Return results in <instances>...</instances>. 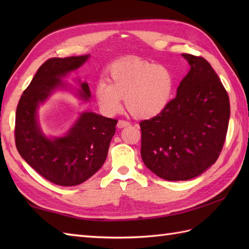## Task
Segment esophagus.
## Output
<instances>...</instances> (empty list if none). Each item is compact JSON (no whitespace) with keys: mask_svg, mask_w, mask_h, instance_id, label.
I'll return each instance as SVG.
<instances>
[{"mask_svg":"<svg viewBox=\"0 0 249 249\" xmlns=\"http://www.w3.org/2000/svg\"><path fill=\"white\" fill-rule=\"evenodd\" d=\"M130 123L129 122H127V121H124V120H119V122H118V127L119 128H123V127H126V126H128Z\"/></svg>","mask_w":249,"mask_h":249,"instance_id":"obj_1","label":"esophagus"}]
</instances>
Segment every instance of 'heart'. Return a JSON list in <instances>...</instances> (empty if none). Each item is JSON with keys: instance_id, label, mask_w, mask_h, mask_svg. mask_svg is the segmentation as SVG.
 <instances>
[{"instance_id": "1", "label": "heart", "mask_w": 249, "mask_h": 249, "mask_svg": "<svg viewBox=\"0 0 249 249\" xmlns=\"http://www.w3.org/2000/svg\"><path fill=\"white\" fill-rule=\"evenodd\" d=\"M107 73L109 82L100 79L94 88L95 97L105 114L119 112L122 97L127 110L138 119L154 118L171 102L176 80L165 65L131 57L114 62Z\"/></svg>"}]
</instances>
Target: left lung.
<instances>
[{"label": "left lung", "mask_w": 249, "mask_h": 249, "mask_svg": "<svg viewBox=\"0 0 249 249\" xmlns=\"http://www.w3.org/2000/svg\"><path fill=\"white\" fill-rule=\"evenodd\" d=\"M190 70L168 107L140 122L141 157L150 170L167 181H187L217 160L225 143L230 103L210 63L183 53Z\"/></svg>", "instance_id": "left-lung-1"}]
</instances>
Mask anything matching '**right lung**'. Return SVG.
Here are the masks:
<instances>
[{
    "mask_svg": "<svg viewBox=\"0 0 249 249\" xmlns=\"http://www.w3.org/2000/svg\"><path fill=\"white\" fill-rule=\"evenodd\" d=\"M81 56L52 57L41 65L21 95L16 111L15 140L21 157L48 181L61 186H75L97 172L107 158L110 141L118 120L94 112H82L62 137L48 138L41 130L37 111L57 89H67L62 82L89 59ZM80 99L89 100L87 82L79 81Z\"/></svg>",
    "mask_w": 249,
    "mask_h": 249,
    "instance_id": "add662e5",
    "label": "right lung"
}]
</instances>
